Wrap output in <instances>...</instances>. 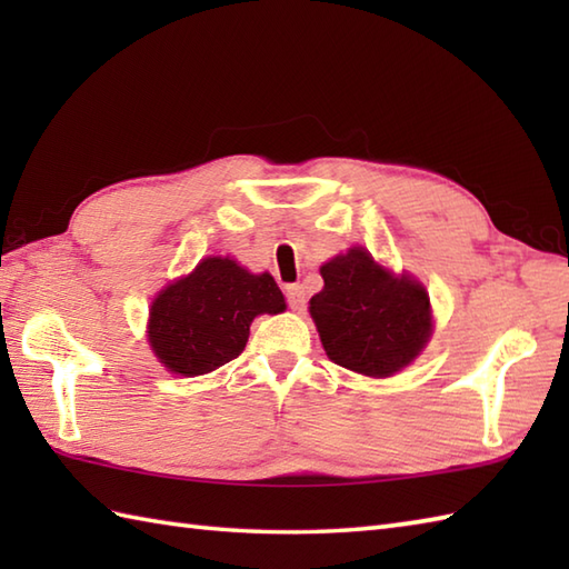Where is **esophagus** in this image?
Wrapping results in <instances>:
<instances>
[{
  "instance_id": "obj_1",
  "label": "esophagus",
  "mask_w": 569,
  "mask_h": 569,
  "mask_svg": "<svg viewBox=\"0 0 569 569\" xmlns=\"http://www.w3.org/2000/svg\"><path fill=\"white\" fill-rule=\"evenodd\" d=\"M286 300H288V306H291L293 310H303V306H306V288L298 286V283L286 286Z\"/></svg>"
}]
</instances>
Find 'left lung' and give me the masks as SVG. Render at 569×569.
Returning a JSON list of instances; mask_svg holds the SVG:
<instances>
[{"label": "left lung", "mask_w": 569, "mask_h": 569, "mask_svg": "<svg viewBox=\"0 0 569 569\" xmlns=\"http://www.w3.org/2000/svg\"><path fill=\"white\" fill-rule=\"evenodd\" d=\"M322 291L310 298L325 352L365 377H393L432 335L430 296L413 276H396L352 247L320 266Z\"/></svg>", "instance_id": "8db88e82"}]
</instances>
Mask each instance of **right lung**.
Here are the masks:
<instances>
[{
  "instance_id": "1",
  "label": "right lung",
  "mask_w": 569,
  "mask_h": 569,
  "mask_svg": "<svg viewBox=\"0 0 569 569\" xmlns=\"http://www.w3.org/2000/svg\"><path fill=\"white\" fill-rule=\"evenodd\" d=\"M283 310L271 273H251L229 257H208L153 298L149 345L171 373L202 377L244 352L253 318Z\"/></svg>"
}]
</instances>
